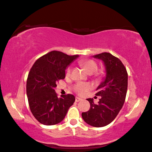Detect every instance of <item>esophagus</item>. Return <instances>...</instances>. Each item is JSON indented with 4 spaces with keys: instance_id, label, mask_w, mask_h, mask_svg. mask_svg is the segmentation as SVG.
Listing matches in <instances>:
<instances>
[{
    "instance_id": "esophagus-1",
    "label": "esophagus",
    "mask_w": 152,
    "mask_h": 152,
    "mask_svg": "<svg viewBox=\"0 0 152 152\" xmlns=\"http://www.w3.org/2000/svg\"><path fill=\"white\" fill-rule=\"evenodd\" d=\"M82 100H83L82 98H79V97H76V102H78L82 101Z\"/></svg>"
}]
</instances>
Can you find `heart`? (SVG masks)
<instances>
[{
	"mask_svg": "<svg viewBox=\"0 0 152 152\" xmlns=\"http://www.w3.org/2000/svg\"><path fill=\"white\" fill-rule=\"evenodd\" d=\"M81 64H82L86 71L87 72H95L97 70V68H98V65L96 61L93 60H85L84 61L80 62ZM72 71V68L71 67H68L66 69V75L69 76L70 73H71ZM91 86L88 83H78L77 85L75 86L74 87V90L78 93L79 94H83L85 91H87V90H89L90 89Z\"/></svg>",
	"mask_w": 152,
	"mask_h": 152,
	"instance_id": "heart-1",
	"label": "heart"
}]
</instances>
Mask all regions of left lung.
<instances>
[{
  "instance_id": "1",
  "label": "left lung",
  "mask_w": 152,
  "mask_h": 152,
  "mask_svg": "<svg viewBox=\"0 0 152 152\" xmlns=\"http://www.w3.org/2000/svg\"><path fill=\"white\" fill-rule=\"evenodd\" d=\"M102 61L106 76L96 89V96H100L98 104L93 98L87 99L90 109L83 113L84 121L94 127H104L115 119L123 106L128 89V73L123 63L110 53H103L93 56Z\"/></svg>"
}]
</instances>
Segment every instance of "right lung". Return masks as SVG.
<instances>
[{
    "instance_id": "1",
    "label": "right lung",
    "mask_w": 152,
    "mask_h": 152,
    "mask_svg": "<svg viewBox=\"0 0 152 152\" xmlns=\"http://www.w3.org/2000/svg\"><path fill=\"white\" fill-rule=\"evenodd\" d=\"M78 56L51 51L38 58L31 67L26 94L31 111L39 123L46 126L60 123L75 102L72 94L58 98L54 89L58 80L65 78L67 67Z\"/></svg>"
}]
</instances>
